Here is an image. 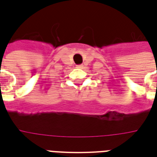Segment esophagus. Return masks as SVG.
Listing matches in <instances>:
<instances>
[{"instance_id": "34e87169", "label": "esophagus", "mask_w": 157, "mask_h": 157, "mask_svg": "<svg viewBox=\"0 0 157 157\" xmlns=\"http://www.w3.org/2000/svg\"><path fill=\"white\" fill-rule=\"evenodd\" d=\"M76 67H77V68H82V67H83V65H76Z\"/></svg>"}]
</instances>
